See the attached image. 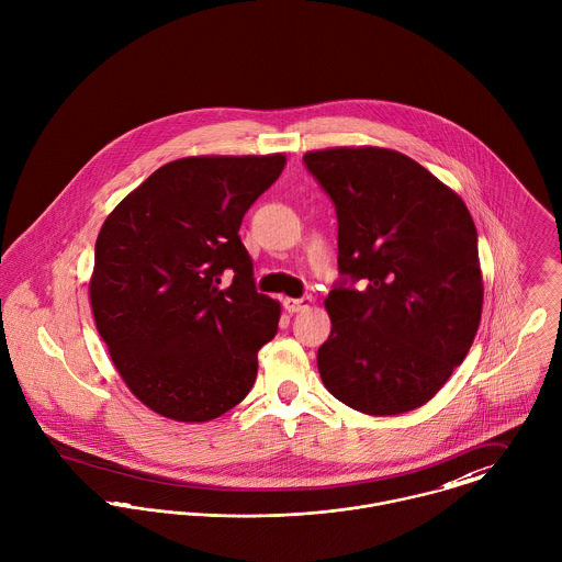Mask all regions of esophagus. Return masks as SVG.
Masks as SVG:
<instances>
[{
  "label": "esophagus",
  "instance_id": "esophagus-1",
  "mask_svg": "<svg viewBox=\"0 0 562 562\" xmlns=\"http://www.w3.org/2000/svg\"><path fill=\"white\" fill-rule=\"evenodd\" d=\"M282 306H284V311L291 312H302L306 311V308H311L312 306V297H300V300H293V297H286L284 302H282Z\"/></svg>",
  "mask_w": 562,
  "mask_h": 562
}]
</instances>
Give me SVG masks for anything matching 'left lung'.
<instances>
[{
	"instance_id": "left-lung-1",
	"label": "left lung",
	"mask_w": 562,
	"mask_h": 562,
	"mask_svg": "<svg viewBox=\"0 0 562 562\" xmlns=\"http://www.w3.org/2000/svg\"><path fill=\"white\" fill-rule=\"evenodd\" d=\"M304 164L338 217L342 280L325 300L321 379L362 414L412 412L436 396L479 331L474 220L452 189L390 148L311 150Z\"/></svg>"
}]
</instances>
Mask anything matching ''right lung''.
<instances>
[{
    "mask_svg": "<svg viewBox=\"0 0 562 562\" xmlns=\"http://www.w3.org/2000/svg\"><path fill=\"white\" fill-rule=\"evenodd\" d=\"M284 164L282 153L170 161L101 226L94 323L126 387L164 418H220L254 385L280 304L256 291L239 228Z\"/></svg>",
    "mask_w": 562,
    "mask_h": 562,
    "instance_id": "right-lung-1",
    "label": "right lung"
}]
</instances>
